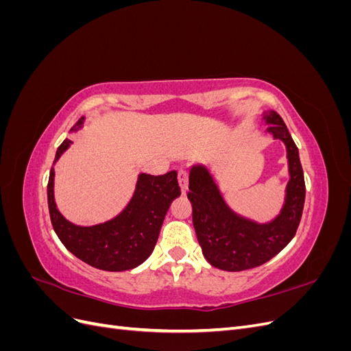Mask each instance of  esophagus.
<instances>
[{"instance_id":"obj_1","label":"esophagus","mask_w":351,"mask_h":351,"mask_svg":"<svg viewBox=\"0 0 351 351\" xmlns=\"http://www.w3.org/2000/svg\"><path fill=\"white\" fill-rule=\"evenodd\" d=\"M178 184L180 187H182V192L186 193L187 192V184H189V176H187V171L184 168L178 169Z\"/></svg>"}]
</instances>
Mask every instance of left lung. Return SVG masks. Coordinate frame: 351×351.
<instances>
[{
  "label": "left lung",
  "mask_w": 351,
  "mask_h": 351,
  "mask_svg": "<svg viewBox=\"0 0 351 351\" xmlns=\"http://www.w3.org/2000/svg\"><path fill=\"white\" fill-rule=\"evenodd\" d=\"M262 120L274 139L285 145L289 161L284 204L272 221L259 224L239 215L227 205L209 169L202 164L190 167L187 197L193 208L197 241L205 259L222 271L237 272L268 262L291 241L300 224L306 187L299 149L277 112L265 111Z\"/></svg>",
  "instance_id": "obj_1"
}]
</instances>
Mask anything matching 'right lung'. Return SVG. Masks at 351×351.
I'll list each match as a JSON object with an SVG mask.
<instances>
[{"mask_svg":"<svg viewBox=\"0 0 351 351\" xmlns=\"http://www.w3.org/2000/svg\"><path fill=\"white\" fill-rule=\"evenodd\" d=\"M84 117L70 132L82 129ZM71 145L62 142L54 164ZM54 167L48 180V208L56 234L74 256L93 268L121 272L139 267L155 247L159 231L171 202L182 195L177 183V171L162 176L139 174L134 193L127 206L110 221L89 227L76 226L61 215L54 199Z\"/></svg>","mask_w":351,"mask_h":351,"instance_id":"obj_1","label":"right lung"}]
</instances>
